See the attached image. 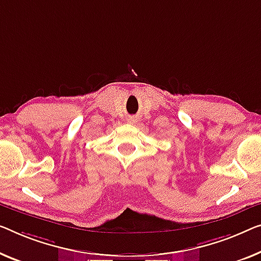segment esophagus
I'll use <instances>...</instances> for the list:
<instances>
[{
  "label": "esophagus",
  "mask_w": 261,
  "mask_h": 261,
  "mask_svg": "<svg viewBox=\"0 0 261 261\" xmlns=\"http://www.w3.org/2000/svg\"><path fill=\"white\" fill-rule=\"evenodd\" d=\"M127 122L132 123V124H136L138 122V117L136 115H131V116H129V117H127Z\"/></svg>",
  "instance_id": "1"
}]
</instances>
